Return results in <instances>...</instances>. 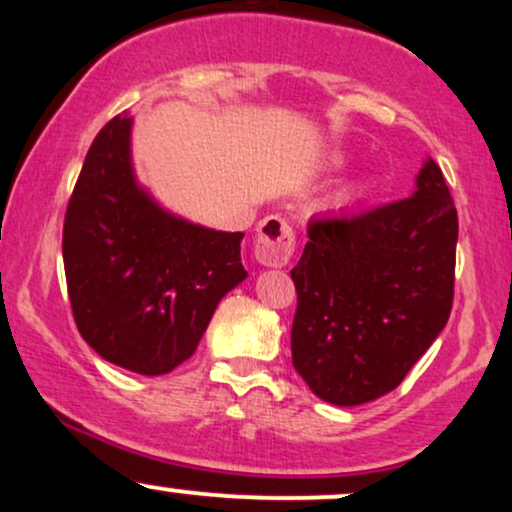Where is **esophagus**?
<instances>
[{
	"mask_svg": "<svg viewBox=\"0 0 512 512\" xmlns=\"http://www.w3.org/2000/svg\"><path fill=\"white\" fill-rule=\"evenodd\" d=\"M293 248H296V236L293 228L279 216H267L260 221L255 236V257L267 267H284L289 264Z\"/></svg>",
	"mask_w": 512,
	"mask_h": 512,
	"instance_id": "obj_1",
	"label": "esophagus"
}]
</instances>
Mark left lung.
<instances>
[{"mask_svg": "<svg viewBox=\"0 0 512 512\" xmlns=\"http://www.w3.org/2000/svg\"><path fill=\"white\" fill-rule=\"evenodd\" d=\"M455 248L457 209L433 158L411 197L308 223L291 354L317 397L356 407L402 383L450 317Z\"/></svg>", "mask_w": 512, "mask_h": 512, "instance_id": "8db88e82", "label": "left lung"}]
</instances>
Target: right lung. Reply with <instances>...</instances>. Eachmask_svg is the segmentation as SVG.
<instances>
[{"label":"right lung","mask_w":512,"mask_h":512,"mask_svg":"<svg viewBox=\"0 0 512 512\" xmlns=\"http://www.w3.org/2000/svg\"><path fill=\"white\" fill-rule=\"evenodd\" d=\"M134 117L117 115L88 149L64 216L62 257L86 344L139 375L195 354L216 305L245 281L243 233L163 209L132 163Z\"/></svg>","instance_id":"1"}]
</instances>
